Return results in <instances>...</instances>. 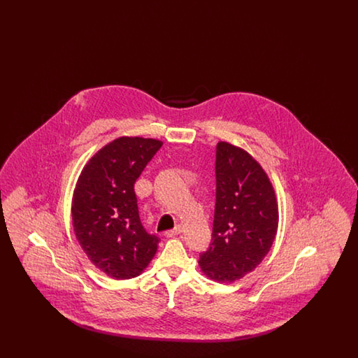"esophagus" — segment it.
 <instances>
[{
  "instance_id": "1",
  "label": "esophagus",
  "mask_w": 358,
  "mask_h": 358,
  "mask_svg": "<svg viewBox=\"0 0 358 358\" xmlns=\"http://www.w3.org/2000/svg\"><path fill=\"white\" fill-rule=\"evenodd\" d=\"M181 232H182V227H181V225H177L176 228H173L171 231H166V232H165V236H166V238H174V236L180 235Z\"/></svg>"
}]
</instances>
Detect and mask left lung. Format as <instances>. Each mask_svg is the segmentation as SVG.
<instances>
[{
  "label": "left lung",
  "instance_id": "left-lung-1",
  "mask_svg": "<svg viewBox=\"0 0 358 358\" xmlns=\"http://www.w3.org/2000/svg\"><path fill=\"white\" fill-rule=\"evenodd\" d=\"M215 171L212 241L199 264L210 279L234 282L254 271L268 254L278 229V205L267 174L245 150L219 142Z\"/></svg>",
  "mask_w": 358,
  "mask_h": 358
}]
</instances>
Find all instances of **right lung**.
<instances>
[{"label": "right lung", "instance_id": "right-lung-1", "mask_svg": "<svg viewBox=\"0 0 358 358\" xmlns=\"http://www.w3.org/2000/svg\"><path fill=\"white\" fill-rule=\"evenodd\" d=\"M162 142L122 136L95 154L82 171L72 199V224L85 255L114 279L142 273L161 238L139 219L134 184Z\"/></svg>", "mask_w": 358, "mask_h": 358}]
</instances>
